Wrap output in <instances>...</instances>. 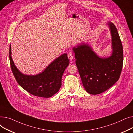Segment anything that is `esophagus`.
<instances>
[{
	"label": "esophagus",
	"mask_w": 133,
	"mask_h": 133,
	"mask_svg": "<svg viewBox=\"0 0 133 133\" xmlns=\"http://www.w3.org/2000/svg\"><path fill=\"white\" fill-rule=\"evenodd\" d=\"M67 57L69 59V60H72L73 59V54L71 53V52H69L67 54Z\"/></svg>",
	"instance_id": "esophagus-1"
}]
</instances>
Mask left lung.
Instances as JSON below:
<instances>
[{"label":"left lung","instance_id":"left-lung-1","mask_svg":"<svg viewBox=\"0 0 133 133\" xmlns=\"http://www.w3.org/2000/svg\"><path fill=\"white\" fill-rule=\"evenodd\" d=\"M111 37V52L108 57H101L91 46L81 43L73 47L75 64L83 87L90 94L106 91L117 81L123 65V47L117 30L113 23L108 22Z\"/></svg>","mask_w":133,"mask_h":133}]
</instances>
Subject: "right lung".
Listing matches in <instances>:
<instances>
[{"label": "right lung", "mask_w": 133, "mask_h": 133, "mask_svg": "<svg viewBox=\"0 0 133 133\" xmlns=\"http://www.w3.org/2000/svg\"><path fill=\"white\" fill-rule=\"evenodd\" d=\"M10 45V60L13 74L18 84L30 94L41 97H50L57 93L61 86L62 76L69 61L67 54L56 58L44 70L36 75L21 72L14 64Z\"/></svg>", "instance_id": "add662e5"}]
</instances>
